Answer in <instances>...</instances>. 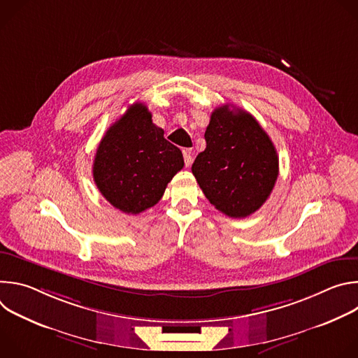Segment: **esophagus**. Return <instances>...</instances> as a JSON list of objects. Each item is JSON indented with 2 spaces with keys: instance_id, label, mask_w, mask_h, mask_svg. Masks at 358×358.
Wrapping results in <instances>:
<instances>
[{
  "instance_id": "esophagus-1",
  "label": "esophagus",
  "mask_w": 358,
  "mask_h": 358,
  "mask_svg": "<svg viewBox=\"0 0 358 358\" xmlns=\"http://www.w3.org/2000/svg\"><path fill=\"white\" fill-rule=\"evenodd\" d=\"M182 155H184V163H185V167H189L191 163H192V152L189 148H185L182 150Z\"/></svg>"
}]
</instances>
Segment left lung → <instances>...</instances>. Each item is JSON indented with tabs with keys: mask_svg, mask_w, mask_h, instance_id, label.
<instances>
[{
	"mask_svg": "<svg viewBox=\"0 0 358 358\" xmlns=\"http://www.w3.org/2000/svg\"><path fill=\"white\" fill-rule=\"evenodd\" d=\"M207 147L191 171L213 206L231 218L258 211L279 176L276 148L250 113L217 108L206 130Z\"/></svg>",
	"mask_w": 358,
	"mask_h": 358,
	"instance_id": "left-lung-1",
	"label": "left lung"
}]
</instances>
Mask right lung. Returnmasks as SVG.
Here are the masks:
<instances>
[{"mask_svg": "<svg viewBox=\"0 0 358 358\" xmlns=\"http://www.w3.org/2000/svg\"><path fill=\"white\" fill-rule=\"evenodd\" d=\"M182 167L181 150L164 138L145 105L133 103L100 140L93 180L115 208L140 214L156 206Z\"/></svg>", "mask_w": 358, "mask_h": 358, "instance_id": "obj_1", "label": "right lung"}]
</instances>
